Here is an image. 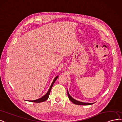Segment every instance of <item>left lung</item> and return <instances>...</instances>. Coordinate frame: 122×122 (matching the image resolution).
Instances as JSON below:
<instances>
[{"label":"left lung","mask_w":122,"mask_h":122,"mask_svg":"<svg viewBox=\"0 0 122 122\" xmlns=\"http://www.w3.org/2000/svg\"><path fill=\"white\" fill-rule=\"evenodd\" d=\"M67 94H68V97H69V99H70V100L71 101V102H73L74 104H76V105H85V106H86V105H92V104L94 103L83 102H79V101H78V100H76L75 99L73 98L70 95V94H69V92H68V90H67Z\"/></svg>","instance_id":"8db88e82"}]
</instances>
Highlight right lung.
I'll return each mask as SVG.
<instances>
[{
  "instance_id": "right-lung-1",
  "label": "right lung",
  "mask_w": 122,
  "mask_h": 122,
  "mask_svg": "<svg viewBox=\"0 0 122 122\" xmlns=\"http://www.w3.org/2000/svg\"><path fill=\"white\" fill-rule=\"evenodd\" d=\"M58 78V76H56L55 78H54V80H53V81L52 82V84L51 85V86H50V88L49 89L48 91H47V93L44 95L43 96H42V97L40 98H38L37 99H36V100H28L29 102H45L46 100L47 99H48L49 98V95H50V92H51V89H52V87L53 86V84H54V83H55V82L56 81V80H57V79Z\"/></svg>"
}]
</instances>
